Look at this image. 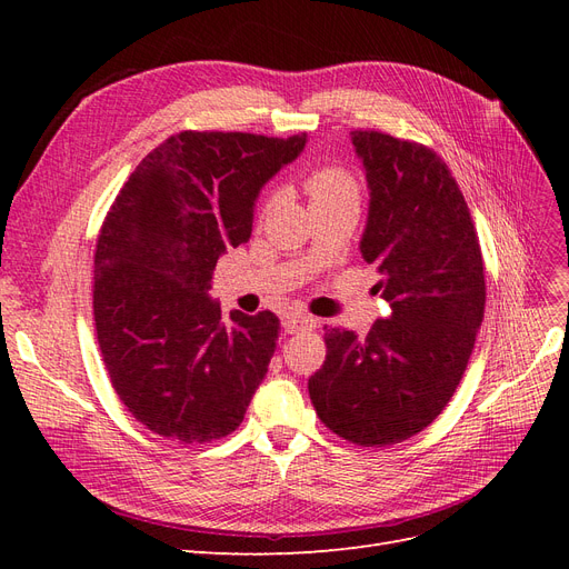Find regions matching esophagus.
<instances>
[{
    "label": "esophagus",
    "mask_w": 569,
    "mask_h": 569,
    "mask_svg": "<svg viewBox=\"0 0 569 569\" xmlns=\"http://www.w3.org/2000/svg\"><path fill=\"white\" fill-rule=\"evenodd\" d=\"M282 327L287 335H295V332L311 330V327H316V318L306 316V313H287L282 320Z\"/></svg>",
    "instance_id": "obj_1"
}]
</instances>
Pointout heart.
<instances>
[{
    "label": "heart",
    "instance_id": "heart-1",
    "mask_svg": "<svg viewBox=\"0 0 569 569\" xmlns=\"http://www.w3.org/2000/svg\"><path fill=\"white\" fill-rule=\"evenodd\" d=\"M306 194L311 206L339 201V199H358V184L347 168L339 166H320L311 170L306 178Z\"/></svg>",
    "mask_w": 569,
    "mask_h": 569
}]
</instances>
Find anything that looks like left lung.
Masks as SVG:
<instances>
[{
	"label": "left lung",
	"mask_w": 569,
	"mask_h": 569,
	"mask_svg": "<svg viewBox=\"0 0 569 569\" xmlns=\"http://www.w3.org/2000/svg\"><path fill=\"white\" fill-rule=\"evenodd\" d=\"M351 142L370 189L360 253L391 313L368 337L325 327L308 380L318 418L358 446L410 439L451 401L485 318V263L468 203L432 149L375 130Z\"/></svg>",
	"instance_id": "8db88e82"
}]
</instances>
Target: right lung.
I'll return each instance as SVG.
<instances>
[{
    "instance_id": "1",
    "label": "right lung",
    "mask_w": 569,
    "mask_h": 569,
    "mask_svg": "<svg viewBox=\"0 0 569 569\" xmlns=\"http://www.w3.org/2000/svg\"><path fill=\"white\" fill-rule=\"evenodd\" d=\"M306 132H192L149 151L120 189L94 253V325L120 401L153 435L203 443L242 425L280 320L222 316L211 274L244 244L256 199Z\"/></svg>"
}]
</instances>
